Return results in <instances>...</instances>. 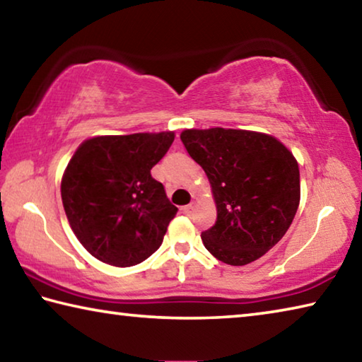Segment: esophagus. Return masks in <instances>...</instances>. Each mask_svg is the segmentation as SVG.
Wrapping results in <instances>:
<instances>
[{
    "label": "esophagus",
    "mask_w": 362,
    "mask_h": 362,
    "mask_svg": "<svg viewBox=\"0 0 362 362\" xmlns=\"http://www.w3.org/2000/svg\"><path fill=\"white\" fill-rule=\"evenodd\" d=\"M193 211H194V204H188V206L182 207V212L185 214V216H192Z\"/></svg>",
    "instance_id": "obj_1"
}]
</instances>
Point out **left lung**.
<instances>
[{"mask_svg": "<svg viewBox=\"0 0 362 362\" xmlns=\"http://www.w3.org/2000/svg\"><path fill=\"white\" fill-rule=\"evenodd\" d=\"M180 140L204 169L216 199V223L201 233L206 249L233 267L260 259L286 235L298 209L296 158L260 132L187 129Z\"/></svg>", "mask_w": 362, "mask_h": 362, "instance_id": "obj_1", "label": "left lung"}]
</instances>
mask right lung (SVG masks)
Here are the masks:
<instances>
[{
	"label": "right lung",
	"mask_w": 362,
	"mask_h": 362,
	"mask_svg": "<svg viewBox=\"0 0 362 362\" xmlns=\"http://www.w3.org/2000/svg\"><path fill=\"white\" fill-rule=\"evenodd\" d=\"M174 142V132L86 140L62 179V203L73 233L95 259L132 267L161 246L177 207L151 168Z\"/></svg>",
	"instance_id": "1"
}]
</instances>
